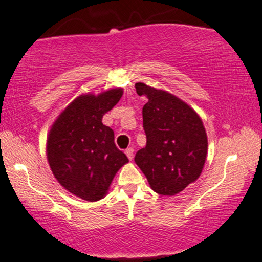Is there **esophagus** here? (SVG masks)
I'll list each match as a JSON object with an SVG mask.
<instances>
[{
	"label": "esophagus",
	"mask_w": 262,
	"mask_h": 262,
	"mask_svg": "<svg viewBox=\"0 0 262 262\" xmlns=\"http://www.w3.org/2000/svg\"><path fill=\"white\" fill-rule=\"evenodd\" d=\"M125 153H126V156H127L128 159H130V160L134 159V153H135L134 148H127V149L125 150Z\"/></svg>",
	"instance_id": "obj_1"
}]
</instances>
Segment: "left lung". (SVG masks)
<instances>
[{
  "label": "left lung",
  "mask_w": 262,
  "mask_h": 262,
  "mask_svg": "<svg viewBox=\"0 0 262 262\" xmlns=\"http://www.w3.org/2000/svg\"><path fill=\"white\" fill-rule=\"evenodd\" d=\"M138 96H146L143 128L146 147L135 163L161 195H175L198 180L208 154V137L194 109L171 93L137 82Z\"/></svg>",
  "instance_id": "obj_1"
}]
</instances>
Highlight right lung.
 <instances>
[{
    "label": "right lung",
    "mask_w": 262,
    "mask_h": 262,
    "mask_svg": "<svg viewBox=\"0 0 262 262\" xmlns=\"http://www.w3.org/2000/svg\"><path fill=\"white\" fill-rule=\"evenodd\" d=\"M122 89L81 95L60 113L48 132L47 160L58 182L74 195L97 202L128 163L116 148L114 131L102 118L120 101Z\"/></svg>",
    "instance_id": "1"
}]
</instances>
